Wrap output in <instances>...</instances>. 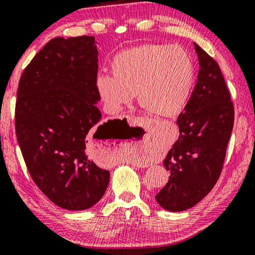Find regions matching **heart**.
Returning <instances> with one entry per match:
<instances>
[{
	"label": "heart",
	"instance_id": "b5f03b06",
	"mask_svg": "<svg viewBox=\"0 0 255 255\" xmlns=\"http://www.w3.org/2000/svg\"><path fill=\"white\" fill-rule=\"evenodd\" d=\"M112 75L101 74L96 89L111 112L120 111L137 95L138 104L155 117L177 116L191 94L195 68L188 52L177 45L142 44L112 57Z\"/></svg>",
	"mask_w": 255,
	"mask_h": 255
}]
</instances>
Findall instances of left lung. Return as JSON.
<instances>
[{"mask_svg": "<svg viewBox=\"0 0 255 255\" xmlns=\"http://www.w3.org/2000/svg\"><path fill=\"white\" fill-rule=\"evenodd\" d=\"M195 49L198 80L177 118L180 136L164 160L169 180L155 196L170 212L195 206L216 184L234 128V103L219 64L198 44Z\"/></svg>", "mask_w": 255, "mask_h": 255, "instance_id": "obj_1", "label": "left lung"}]
</instances>
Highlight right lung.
<instances>
[{
    "mask_svg": "<svg viewBox=\"0 0 255 255\" xmlns=\"http://www.w3.org/2000/svg\"><path fill=\"white\" fill-rule=\"evenodd\" d=\"M97 55L94 36L55 37L22 72L14 127L34 183L57 206L87 210L103 197L109 170L91 159L98 126ZM116 120V119H115ZM113 121V120H112Z\"/></svg>",
    "mask_w": 255,
    "mask_h": 255,
    "instance_id": "add662e5",
    "label": "right lung"
}]
</instances>
